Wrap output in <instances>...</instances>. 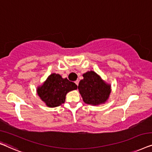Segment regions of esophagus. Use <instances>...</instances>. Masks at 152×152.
<instances>
[{
	"label": "esophagus",
	"instance_id": "1",
	"mask_svg": "<svg viewBox=\"0 0 152 152\" xmlns=\"http://www.w3.org/2000/svg\"><path fill=\"white\" fill-rule=\"evenodd\" d=\"M75 83L76 84L77 86H78V83H79V80H76L75 81Z\"/></svg>",
	"mask_w": 152,
	"mask_h": 152
}]
</instances>
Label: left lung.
I'll list each match as a JSON object with an SVG mask.
<instances>
[{
	"instance_id": "obj_1",
	"label": "left lung",
	"mask_w": 152,
	"mask_h": 152,
	"mask_svg": "<svg viewBox=\"0 0 152 152\" xmlns=\"http://www.w3.org/2000/svg\"><path fill=\"white\" fill-rule=\"evenodd\" d=\"M83 76V79L79 83L78 89L83 101L91 105L105 103L112 91L111 85L94 71L87 72Z\"/></svg>"
}]
</instances>
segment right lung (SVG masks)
Wrapping results in <instances>:
<instances>
[{
  "instance_id": "1",
  "label": "right lung",
  "mask_w": 152,
  "mask_h": 152,
  "mask_svg": "<svg viewBox=\"0 0 152 152\" xmlns=\"http://www.w3.org/2000/svg\"><path fill=\"white\" fill-rule=\"evenodd\" d=\"M77 89V85L58 74L53 73L36 89L38 96L49 107L61 105L65 101L66 94Z\"/></svg>"
}]
</instances>
